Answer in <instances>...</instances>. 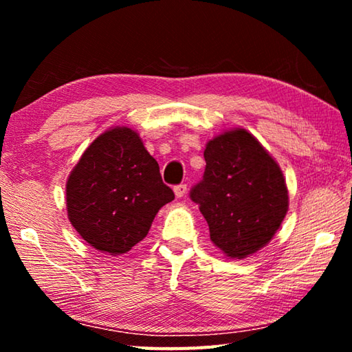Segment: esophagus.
I'll list each match as a JSON object with an SVG mask.
<instances>
[{
    "label": "esophagus",
    "instance_id": "obj_1",
    "mask_svg": "<svg viewBox=\"0 0 352 352\" xmlns=\"http://www.w3.org/2000/svg\"><path fill=\"white\" fill-rule=\"evenodd\" d=\"M174 192H175V195L178 199H182V197H184V195H186V192H188V186L186 184H177V186H174Z\"/></svg>",
    "mask_w": 352,
    "mask_h": 352
}]
</instances>
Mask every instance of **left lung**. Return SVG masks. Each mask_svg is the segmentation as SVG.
I'll use <instances>...</instances> for the list:
<instances>
[{
    "mask_svg": "<svg viewBox=\"0 0 352 352\" xmlns=\"http://www.w3.org/2000/svg\"><path fill=\"white\" fill-rule=\"evenodd\" d=\"M204 157V178L189 197L206 219L214 245L228 258H247L270 242L287 214L283 172L245 129L212 138Z\"/></svg>",
    "mask_w": 352,
    "mask_h": 352,
    "instance_id": "obj_1",
    "label": "left lung"
}]
</instances>
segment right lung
<instances>
[{"label":"right lung","mask_w":352,"mask_h":352,"mask_svg":"<svg viewBox=\"0 0 352 352\" xmlns=\"http://www.w3.org/2000/svg\"><path fill=\"white\" fill-rule=\"evenodd\" d=\"M174 197L158 163L129 127L99 135L67 182L71 225L93 248L113 256L144 239L160 208Z\"/></svg>","instance_id":"1"}]
</instances>
